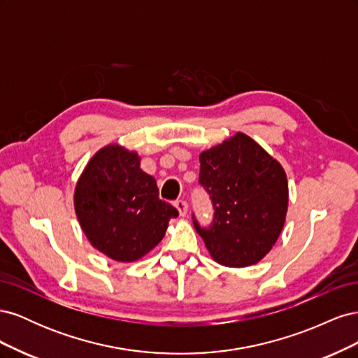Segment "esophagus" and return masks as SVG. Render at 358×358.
<instances>
[{
	"mask_svg": "<svg viewBox=\"0 0 358 358\" xmlns=\"http://www.w3.org/2000/svg\"><path fill=\"white\" fill-rule=\"evenodd\" d=\"M175 206H176V209L179 210L180 216H185L188 213V203L185 200H178L175 203Z\"/></svg>",
	"mask_w": 358,
	"mask_h": 358,
	"instance_id": "1",
	"label": "esophagus"
}]
</instances>
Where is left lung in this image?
Wrapping results in <instances>:
<instances>
[{
    "label": "left lung",
    "instance_id": "obj_1",
    "mask_svg": "<svg viewBox=\"0 0 358 358\" xmlns=\"http://www.w3.org/2000/svg\"><path fill=\"white\" fill-rule=\"evenodd\" d=\"M199 182L210 196L209 229L194 220L210 257L225 267L257 264L284 229L288 182L280 162L243 133L200 154Z\"/></svg>",
    "mask_w": 358,
    "mask_h": 358
}]
</instances>
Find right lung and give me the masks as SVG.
<instances>
[{"label": "right lung", "instance_id": "1", "mask_svg": "<svg viewBox=\"0 0 358 358\" xmlns=\"http://www.w3.org/2000/svg\"><path fill=\"white\" fill-rule=\"evenodd\" d=\"M74 210L91 245L115 262L133 263L162 241L178 210L159 199L140 157L119 145L101 148L74 189Z\"/></svg>", "mask_w": 358, "mask_h": 358}]
</instances>
